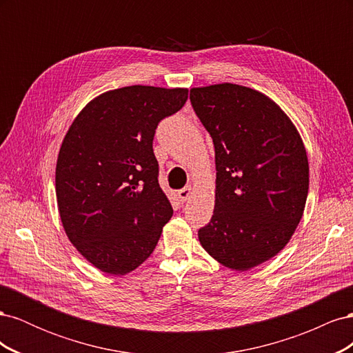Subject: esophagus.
Here are the masks:
<instances>
[{"instance_id":"obj_1","label":"esophagus","mask_w":353,"mask_h":353,"mask_svg":"<svg viewBox=\"0 0 353 353\" xmlns=\"http://www.w3.org/2000/svg\"><path fill=\"white\" fill-rule=\"evenodd\" d=\"M191 193H193V188H191V187H187V188H183V190H179V191H178V197H179V200H181V201H187V200L190 199Z\"/></svg>"}]
</instances>
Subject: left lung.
Wrapping results in <instances>:
<instances>
[{"label": "left lung", "mask_w": 353, "mask_h": 353, "mask_svg": "<svg viewBox=\"0 0 353 353\" xmlns=\"http://www.w3.org/2000/svg\"><path fill=\"white\" fill-rule=\"evenodd\" d=\"M190 100L215 145V209L200 244L221 265L248 271L280 253L303 216L305 144L263 92L223 82L191 88Z\"/></svg>", "instance_id": "1"}]
</instances>
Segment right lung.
<instances>
[{"mask_svg": "<svg viewBox=\"0 0 353 353\" xmlns=\"http://www.w3.org/2000/svg\"><path fill=\"white\" fill-rule=\"evenodd\" d=\"M187 88L105 91L74 117L56 165L57 208L70 243L92 266L125 275L150 256L174 213L160 188L153 137Z\"/></svg>", "mask_w": 353, "mask_h": 353, "instance_id": "add662e5", "label": "right lung"}]
</instances>
